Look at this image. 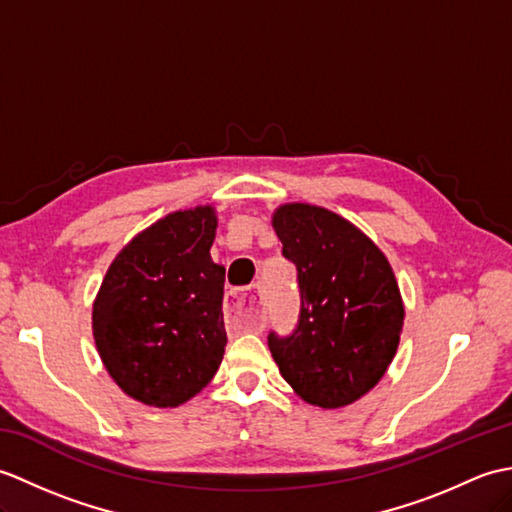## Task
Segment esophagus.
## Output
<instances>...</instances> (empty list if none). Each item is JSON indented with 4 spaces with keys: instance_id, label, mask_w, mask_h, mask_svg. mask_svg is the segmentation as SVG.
<instances>
[{
    "instance_id": "esophagus-1",
    "label": "esophagus",
    "mask_w": 512,
    "mask_h": 512,
    "mask_svg": "<svg viewBox=\"0 0 512 512\" xmlns=\"http://www.w3.org/2000/svg\"><path fill=\"white\" fill-rule=\"evenodd\" d=\"M224 317L226 321L239 330L262 332V299H259L257 286L246 290H231L224 299Z\"/></svg>"
}]
</instances>
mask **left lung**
Wrapping results in <instances>:
<instances>
[{"label":"left lung","mask_w":512,"mask_h":512,"mask_svg":"<svg viewBox=\"0 0 512 512\" xmlns=\"http://www.w3.org/2000/svg\"><path fill=\"white\" fill-rule=\"evenodd\" d=\"M273 228L297 268L301 306L295 330L268 334L270 354L310 405H350L396 354L405 308L394 270L372 239L321 206H279Z\"/></svg>","instance_id":"1"}]
</instances>
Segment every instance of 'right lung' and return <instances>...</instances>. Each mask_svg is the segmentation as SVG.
<instances>
[{
  "label": "right lung",
  "instance_id": "1",
  "mask_svg": "<svg viewBox=\"0 0 512 512\" xmlns=\"http://www.w3.org/2000/svg\"><path fill=\"white\" fill-rule=\"evenodd\" d=\"M215 228L211 206L162 217L118 253L94 301L103 365L145 405H182L222 363L224 268L209 253Z\"/></svg>",
  "mask_w": 512,
  "mask_h": 512
}]
</instances>
